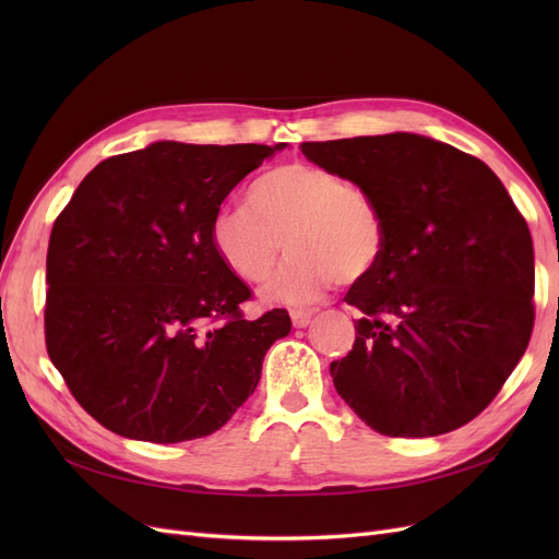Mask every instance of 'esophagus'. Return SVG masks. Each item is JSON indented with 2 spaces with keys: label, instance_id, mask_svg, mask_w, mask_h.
Returning <instances> with one entry per match:
<instances>
[{
  "label": "esophagus",
  "instance_id": "1",
  "mask_svg": "<svg viewBox=\"0 0 559 559\" xmlns=\"http://www.w3.org/2000/svg\"><path fill=\"white\" fill-rule=\"evenodd\" d=\"M292 321L296 329H306L310 321H312V312L308 310H292Z\"/></svg>",
  "mask_w": 559,
  "mask_h": 559
}]
</instances>
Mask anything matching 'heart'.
<instances>
[{
    "label": "heart",
    "mask_w": 559,
    "mask_h": 559,
    "mask_svg": "<svg viewBox=\"0 0 559 559\" xmlns=\"http://www.w3.org/2000/svg\"><path fill=\"white\" fill-rule=\"evenodd\" d=\"M214 251L245 282H263L286 247L292 257L267 284L270 300L310 306L335 280H366L384 251L382 214L359 186L321 165L275 167L249 186L247 207L214 216Z\"/></svg>",
    "instance_id": "heart-1"
}]
</instances>
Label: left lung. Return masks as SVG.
<instances>
[{
    "instance_id": "1",
    "label": "left lung",
    "mask_w": 559,
    "mask_h": 559,
    "mask_svg": "<svg viewBox=\"0 0 559 559\" xmlns=\"http://www.w3.org/2000/svg\"><path fill=\"white\" fill-rule=\"evenodd\" d=\"M357 183L384 222L378 267L347 292L357 341L331 364L370 429L427 438L492 401L530 345L534 247L509 191L464 151L415 132L302 142Z\"/></svg>"
}]
</instances>
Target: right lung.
<instances>
[{
	"label": "right lung",
	"instance_id": "add662e5",
	"mask_svg": "<svg viewBox=\"0 0 559 559\" xmlns=\"http://www.w3.org/2000/svg\"><path fill=\"white\" fill-rule=\"evenodd\" d=\"M286 146L154 142L99 163L56 218L46 349L109 431L193 441L253 394L292 319H242L249 286L218 259L210 228L235 186Z\"/></svg>",
	"mask_w": 559,
	"mask_h": 559
}]
</instances>
